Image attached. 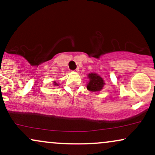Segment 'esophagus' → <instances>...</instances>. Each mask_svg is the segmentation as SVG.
I'll return each mask as SVG.
<instances>
[{
	"label": "esophagus",
	"mask_w": 155,
	"mask_h": 155,
	"mask_svg": "<svg viewBox=\"0 0 155 155\" xmlns=\"http://www.w3.org/2000/svg\"><path fill=\"white\" fill-rule=\"evenodd\" d=\"M79 68H77L75 69V70L74 71V72H75V73H78V72H79Z\"/></svg>",
	"instance_id": "esophagus-1"
}]
</instances>
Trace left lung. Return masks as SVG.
<instances>
[{
  "instance_id": "obj_1",
  "label": "left lung",
  "mask_w": 155,
  "mask_h": 155,
  "mask_svg": "<svg viewBox=\"0 0 155 155\" xmlns=\"http://www.w3.org/2000/svg\"><path fill=\"white\" fill-rule=\"evenodd\" d=\"M89 81L87 84V89L91 92L101 91L104 87L106 83L100 75L96 73H91L87 75Z\"/></svg>"
}]
</instances>
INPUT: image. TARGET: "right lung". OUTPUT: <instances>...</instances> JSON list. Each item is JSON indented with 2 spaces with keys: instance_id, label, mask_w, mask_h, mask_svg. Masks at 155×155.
I'll return each mask as SVG.
<instances>
[{
  "instance_id": "obj_1",
  "label": "right lung",
  "mask_w": 155,
  "mask_h": 155,
  "mask_svg": "<svg viewBox=\"0 0 155 155\" xmlns=\"http://www.w3.org/2000/svg\"><path fill=\"white\" fill-rule=\"evenodd\" d=\"M53 84H54V87L59 86V84H58V83H57L56 81H54V82H53Z\"/></svg>"
}]
</instances>
